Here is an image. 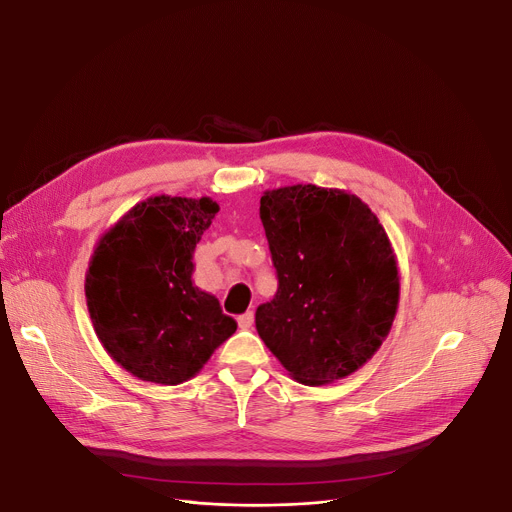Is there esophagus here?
I'll list each match as a JSON object with an SVG mask.
<instances>
[{
  "instance_id": "esophagus-1",
  "label": "esophagus",
  "mask_w": 512,
  "mask_h": 512,
  "mask_svg": "<svg viewBox=\"0 0 512 512\" xmlns=\"http://www.w3.org/2000/svg\"><path fill=\"white\" fill-rule=\"evenodd\" d=\"M253 321H255V315L249 311V313L238 317V327H241V329H251V327H253Z\"/></svg>"
}]
</instances>
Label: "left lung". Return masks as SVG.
I'll list each match as a JSON object with an SVG mask.
<instances>
[{
	"mask_svg": "<svg viewBox=\"0 0 512 512\" xmlns=\"http://www.w3.org/2000/svg\"><path fill=\"white\" fill-rule=\"evenodd\" d=\"M259 218L280 282L255 313L263 344L302 385L350 377L379 352L399 309L383 224L358 195L302 183L263 191Z\"/></svg>",
	"mask_w": 512,
	"mask_h": 512,
	"instance_id": "8db88e82",
	"label": "left lung"
}]
</instances>
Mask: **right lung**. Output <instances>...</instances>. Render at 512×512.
<instances>
[{
    "instance_id": "obj_1",
    "label": "right lung",
    "mask_w": 512,
    "mask_h": 512,
    "mask_svg": "<svg viewBox=\"0 0 512 512\" xmlns=\"http://www.w3.org/2000/svg\"><path fill=\"white\" fill-rule=\"evenodd\" d=\"M218 212L212 197L154 195L98 238L84 282L92 327L140 381L193 379L236 331L216 296L191 282L195 245Z\"/></svg>"
}]
</instances>
